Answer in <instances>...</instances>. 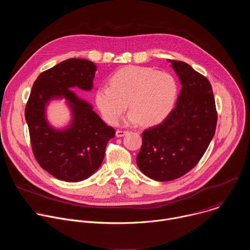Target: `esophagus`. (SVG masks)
<instances>
[{
    "instance_id": "obj_1",
    "label": "esophagus",
    "mask_w": 250,
    "mask_h": 250,
    "mask_svg": "<svg viewBox=\"0 0 250 250\" xmlns=\"http://www.w3.org/2000/svg\"><path fill=\"white\" fill-rule=\"evenodd\" d=\"M128 133V131L127 130H122V129H118L117 131H116V135H117V137H122V136H125V135H126Z\"/></svg>"
}]
</instances>
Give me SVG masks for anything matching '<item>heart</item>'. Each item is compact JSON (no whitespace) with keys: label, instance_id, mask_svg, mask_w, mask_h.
I'll list each match as a JSON object with an SVG mask.
<instances>
[{"label":"heart","instance_id":"b5f03b06","mask_svg":"<svg viewBox=\"0 0 250 250\" xmlns=\"http://www.w3.org/2000/svg\"><path fill=\"white\" fill-rule=\"evenodd\" d=\"M178 94L175 78L165 72L140 66H127L110 78V86L96 92V104L104 120L116 125L127 108V124L154 125L172 111Z\"/></svg>","mask_w":250,"mask_h":250}]
</instances>
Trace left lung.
<instances>
[{"mask_svg":"<svg viewBox=\"0 0 250 250\" xmlns=\"http://www.w3.org/2000/svg\"><path fill=\"white\" fill-rule=\"evenodd\" d=\"M182 85L175 108L159 125L142 132L139 170L156 181L175 180L197 165L217 126L208 80L183 61L168 60Z\"/></svg>","mask_w":250,"mask_h":250,"instance_id":"left-lung-1","label":"left lung"}]
</instances>
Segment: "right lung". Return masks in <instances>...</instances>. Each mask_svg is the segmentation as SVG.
<instances>
[{"label":"right lung","mask_w":250,"mask_h":250,"mask_svg":"<svg viewBox=\"0 0 250 250\" xmlns=\"http://www.w3.org/2000/svg\"><path fill=\"white\" fill-rule=\"evenodd\" d=\"M97 66L94 62L70 58L44 71L33 83L24 111L32 151L39 164L56 179L79 182L93 175L104 160L115 129L106 125L93 106L72 88L93 89ZM64 97L73 114L70 125L58 130L46 119L51 99Z\"/></svg>","instance_id":"1"}]
</instances>
